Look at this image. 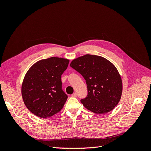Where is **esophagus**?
<instances>
[{"label": "esophagus", "mask_w": 151, "mask_h": 151, "mask_svg": "<svg viewBox=\"0 0 151 151\" xmlns=\"http://www.w3.org/2000/svg\"><path fill=\"white\" fill-rule=\"evenodd\" d=\"M72 97H74V98H76L77 97V94L76 93H73L72 95Z\"/></svg>", "instance_id": "obj_1"}]
</instances>
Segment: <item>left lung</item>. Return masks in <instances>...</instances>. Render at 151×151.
<instances>
[{
  "instance_id": "left-lung-1",
  "label": "left lung",
  "mask_w": 151,
  "mask_h": 151,
  "mask_svg": "<svg viewBox=\"0 0 151 151\" xmlns=\"http://www.w3.org/2000/svg\"><path fill=\"white\" fill-rule=\"evenodd\" d=\"M70 66L86 80L88 95L81 100L86 108L94 113L104 114L119 103L122 81L111 62L101 56L87 54L73 60Z\"/></svg>"
}]
</instances>
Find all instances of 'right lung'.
Segmentation results:
<instances>
[{
	"label": "right lung",
	"mask_w": 151,
	"mask_h": 151,
	"mask_svg": "<svg viewBox=\"0 0 151 151\" xmlns=\"http://www.w3.org/2000/svg\"><path fill=\"white\" fill-rule=\"evenodd\" d=\"M69 60L50 57L41 60L26 72L21 94L29 110L40 118L50 117L60 111L67 99L63 92L61 76Z\"/></svg>",
	"instance_id": "obj_1"
}]
</instances>
